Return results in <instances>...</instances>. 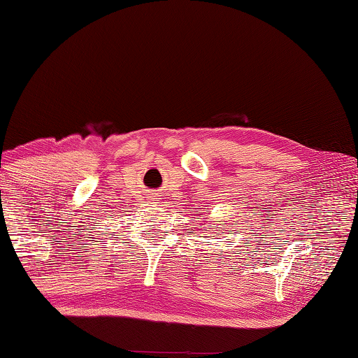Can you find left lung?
I'll use <instances>...</instances> for the list:
<instances>
[{"mask_svg":"<svg viewBox=\"0 0 358 358\" xmlns=\"http://www.w3.org/2000/svg\"><path fill=\"white\" fill-rule=\"evenodd\" d=\"M197 220H199V217H197Z\"/></svg>","mask_w":358,"mask_h":358,"instance_id":"1","label":"left lung"}]
</instances>
